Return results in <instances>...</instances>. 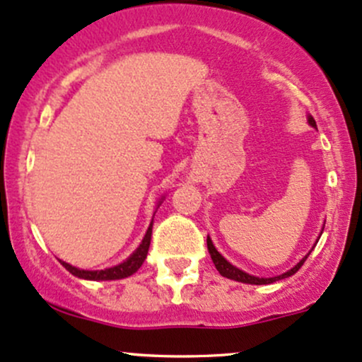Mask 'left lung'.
Listing matches in <instances>:
<instances>
[{
  "label": "left lung",
  "mask_w": 362,
  "mask_h": 362,
  "mask_svg": "<svg viewBox=\"0 0 362 362\" xmlns=\"http://www.w3.org/2000/svg\"><path fill=\"white\" fill-rule=\"evenodd\" d=\"M307 122H309L313 127H316V120L313 119V115H307ZM207 248H209V254H211V257H212L214 266H216V269L219 271L221 276H224V278H229V279H235V281H240V283H247V285H269V283H274V281H279V279L288 278V276L295 274L298 269H300L302 264L305 262V259L309 257V254H310L309 252L305 257L300 259V262L295 264V266L291 267L290 271H286V273H283L279 276H273V278H259V276H252V274L245 273V271L238 269L236 266H233L231 262H228V260L224 259L219 252H217V248L214 247L211 236H207Z\"/></svg>",
  "instance_id": "obj_1"
}]
</instances>
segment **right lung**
<instances>
[{"label": "right lung", "instance_id": "right-lung-1", "mask_svg": "<svg viewBox=\"0 0 362 362\" xmlns=\"http://www.w3.org/2000/svg\"><path fill=\"white\" fill-rule=\"evenodd\" d=\"M164 198L165 197H162L160 200H158L157 209L160 207V204H162V200H164ZM151 228H153V219H151L150 226H148V229H146V233H145V236H143L139 247L136 248L133 254H131L129 257L124 260V262H120L114 267H107V269H100V271H88V269H79V267H74V266H71V264L64 262V260H60V264L71 274L77 276V278H81V279H89V281H108V279L127 278V276L134 274L136 271L141 267V264L145 262L146 254H148V248H150Z\"/></svg>", "mask_w": 362, "mask_h": 362}]
</instances>
